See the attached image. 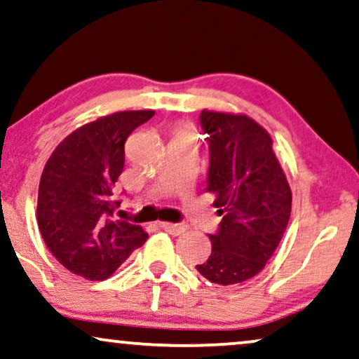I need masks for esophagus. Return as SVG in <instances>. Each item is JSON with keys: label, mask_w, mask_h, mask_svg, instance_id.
<instances>
[{"label": "esophagus", "mask_w": 359, "mask_h": 359, "mask_svg": "<svg viewBox=\"0 0 359 359\" xmlns=\"http://www.w3.org/2000/svg\"><path fill=\"white\" fill-rule=\"evenodd\" d=\"M160 228H163L165 231H168L170 235L173 236H178V235H183V233L188 230V226L186 225H181V223H168V222H160L158 223Z\"/></svg>", "instance_id": "34e87169"}]
</instances>
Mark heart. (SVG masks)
<instances>
[{"instance_id": "heart-1", "label": "heart", "mask_w": 359, "mask_h": 359, "mask_svg": "<svg viewBox=\"0 0 359 359\" xmlns=\"http://www.w3.org/2000/svg\"><path fill=\"white\" fill-rule=\"evenodd\" d=\"M178 133H191V131H189L188 128H180V129H178Z\"/></svg>"}]
</instances>
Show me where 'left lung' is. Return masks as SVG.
<instances>
[{
	"instance_id": "1",
	"label": "left lung",
	"mask_w": 359,
	"mask_h": 359,
	"mask_svg": "<svg viewBox=\"0 0 359 359\" xmlns=\"http://www.w3.org/2000/svg\"><path fill=\"white\" fill-rule=\"evenodd\" d=\"M209 144L205 191L214 192L222 222L212 252L196 269L212 283L236 285L272 257L292 214V189L262 126L244 115L202 110Z\"/></svg>"
}]
</instances>
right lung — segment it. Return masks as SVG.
<instances>
[{"instance_id": "1", "label": "right lung", "mask_w": 359, "mask_h": 359, "mask_svg": "<svg viewBox=\"0 0 359 359\" xmlns=\"http://www.w3.org/2000/svg\"><path fill=\"white\" fill-rule=\"evenodd\" d=\"M155 115L119 111L71 133L46 162L39 186L37 223L46 248L69 272L105 280L149 235L115 220L116 181L129 134Z\"/></svg>"}]
</instances>
